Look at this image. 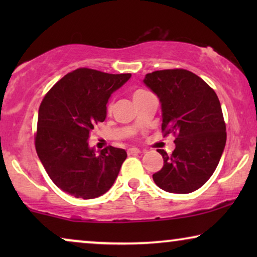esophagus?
<instances>
[{"instance_id":"34e87169","label":"esophagus","mask_w":257,"mask_h":257,"mask_svg":"<svg viewBox=\"0 0 257 257\" xmlns=\"http://www.w3.org/2000/svg\"><path fill=\"white\" fill-rule=\"evenodd\" d=\"M128 154H136V153H142V151L139 149H136V147H131V149L127 150Z\"/></svg>"}]
</instances>
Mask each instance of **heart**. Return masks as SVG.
Instances as JSON below:
<instances>
[{"instance_id": "obj_1", "label": "heart", "mask_w": 257, "mask_h": 257, "mask_svg": "<svg viewBox=\"0 0 257 257\" xmlns=\"http://www.w3.org/2000/svg\"><path fill=\"white\" fill-rule=\"evenodd\" d=\"M140 92H144V91H142V90H139V91H137V92L135 93V94H137V93H140ZM111 108V106H108V110H110Z\"/></svg>"}]
</instances>
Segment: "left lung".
Listing matches in <instances>:
<instances>
[{
    "label": "left lung",
    "instance_id": "8db88e82",
    "mask_svg": "<svg viewBox=\"0 0 257 257\" xmlns=\"http://www.w3.org/2000/svg\"><path fill=\"white\" fill-rule=\"evenodd\" d=\"M144 84L159 98L164 136L177 137L171 154L158 150L164 166L153 180L170 193L194 192L212 177L226 146L219 98L205 80L184 69L147 73Z\"/></svg>",
    "mask_w": 257,
    "mask_h": 257
}]
</instances>
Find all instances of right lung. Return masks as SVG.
Returning <instances> with one entry per match:
<instances>
[{"label":"right lung","mask_w":257,"mask_h":257,"mask_svg":"<svg viewBox=\"0 0 257 257\" xmlns=\"http://www.w3.org/2000/svg\"><path fill=\"white\" fill-rule=\"evenodd\" d=\"M131 78L77 69L58 80L38 110L35 138L37 156L54 184L75 198L94 199L114 184L127 153L108 146H89L93 125L106 118L111 94Z\"/></svg>","instance_id":"1"}]
</instances>
